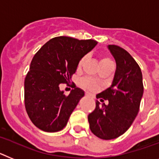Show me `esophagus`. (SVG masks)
Segmentation results:
<instances>
[{
	"label": "esophagus",
	"instance_id": "obj_1",
	"mask_svg": "<svg viewBox=\"0 0 159 159\" xmlns=\"http://www.w3.org/2000/svg\"><path fill=\"white\" fill-rule=\"evenodd\" d=\"M85 96L88 97V98H91V97H92V95L89 93H85Z\"/></svg>",
	"mask_w": 159,
	"mask_h": 159
}]
</instances>
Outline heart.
<instances>
[{"label":"heart","mask_w":159,"mask_h":159,"mask_svg":"<svg viewBox=\"0 0 159 159\" xmlns=\"http://www.w3.org/2000/svg\"><path fill=\"white\" fill-rule=\"evenodd\" d=\"M85 61H86V56L82 57L81 59L79 60L78 63V66H77V69L78 70H81L82 67L85 65ZM113 61L112 60L108 57H103L100 60V66H104V65H107V64H112ZM80 85L82 88L85 89H88V90L90 91H96L98 89L99 85L97 83L96 81H93V79H91V78H84L80 81Z\"/></svg>","instance_id":"b5f03b06"}]
</instances>
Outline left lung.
Instances as JSON below:
<instances>
[{"label":"left lung","instance_id":"left-lung-1","mask_svg":"<svg viewBox=\"0 0 159 159\" xmlns=\"http://www.w3.org/2000/svg\"><path fill=\"white\" fill-rule=\"evenodd\" d=\"M108 48L117 68L111 86L97 98L108 100L109 104L96 101L94 110L88 115L92 133L105 140L119 137L129 129L139 113L143 94V74L136 61L118 45H109Z\"/></svg>","mask_w":159,"mask_h":159}]
</instances>
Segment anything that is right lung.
Returning a JSON list of instances; mask_svg holds the SVG:
<instances>
[{
    "instance_id": "1",
    "label": "right lung",
    "mask_w": 159,
    "mask_h": 159,
    "mask_svg": "<svg viewBox=\"0 0 159 159\" xmlns=\"http://www.w3.org/2000/svg\"><path fill=\"white\" fill-rule=\"evenodd\" d=\"M97 44L92 39L57 37L34 55L25 78V106L32 122L40 129L57 132L66 125L84 91L74 86L66 95L59 85L70 83L80 59Z\"/></svg>"
}]
</instances>
